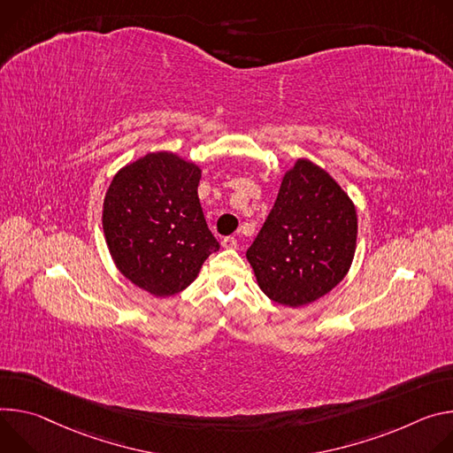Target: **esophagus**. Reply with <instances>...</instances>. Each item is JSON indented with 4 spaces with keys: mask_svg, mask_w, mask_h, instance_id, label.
<instances>
[{
    "mask_svg": "<svg viewBox=\"0 0 453 453\" xmlns=\"http://www.w3.org/2000/svg\"><path fill=\"white\" fill-rule=\"evenodd\" d=\"M221 246H223V248H226V250H232V248H235V246H237V241H235L234 237H225V239L221 241Z\"/></svg>",
    "mask_w": 453,
    "mask_h": 453,
    "instance_id": "1",
    "label": "esophagus"
}]
</instances>
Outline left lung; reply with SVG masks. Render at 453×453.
Instances as JSON below:
<instances>
[{
    "mask_svg": "<svg viewBox=\"0 0 453 453\" xmlns=\"http://www.w3.org/2000/svg\"><path fill=\"white\" fill-rule=\"evenodd\" d=\"M357 237L353 199L326 169L298 158L286 171L275 205L246 259L273 303L303 308L347 275Z\"/></svg>",
    "mask_w": 453,
    "mask_h": 453,
    "instance_id": "1",
    "label": "left lung"
}]
</instances>
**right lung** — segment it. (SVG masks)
<instances>
[{
	"label": "right lung",
	"mask_w": 453,
	"mask_h": 453,
	"mask_svg": "<svg viewBox=\"0 0 453 453\" xmlns=\"http://www.w3.org/2000/svg\"><path fill=\"white\" fill-rule=\"evenodd\" d=\"M201 173L194 162L157 150L124 165L104 196L103 228L111 259L153 296L183 291L219 250L199 205Z\"/></svg>",
	"instance_id": "obj_1"
}]
</instances>
